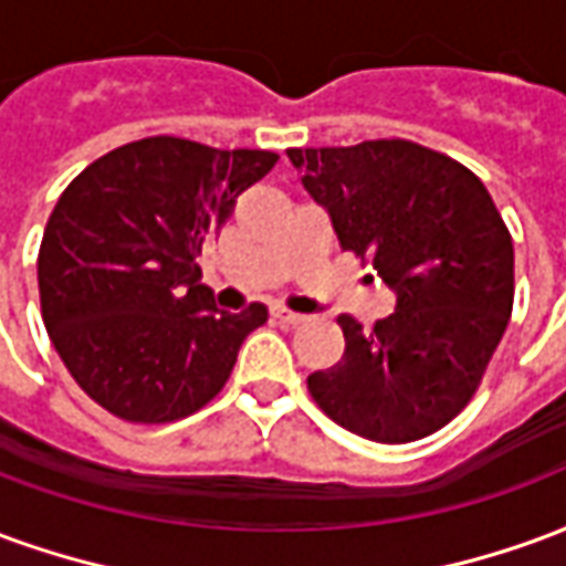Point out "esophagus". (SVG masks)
<instances>
[{"mask_svg": "<svg viewBox=\"0 0 566 566\" xmlns=\"http://www.w3.org/2000/svg\"><path fill=\"white\" fill-rule=\"evenodd\" d=\"M272 318L296 327V324H303V321H306V315H303V312H291V308H284V306H275L272 308Z\"/></svg>", "mask_w": 566, "mask_h": 566, "instance_id": "esophagus-1", "label": "esophagus"}]
</instances>
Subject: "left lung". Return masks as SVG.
I'll use <instances>...</instances> for the list:
<instances>
[{"label": "left lung", "instance_id": "obj_1", "mask_svg": "<svg viewBox=\"0 0 566 566\" xmlns=\"http://www.w3.org/2000/svg\"><path fill=\"white\" fill-rule=\"evenodd\" d=\"M343 251L394 291L364 331L343 315L345 355L308 376L327 416L373 442H412L470 403L512 312V235L485 185L406 139L287 148Z\"/></svg>", "mask_w": 566, "mask_h": 566}]
</instances>
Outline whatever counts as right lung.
<instances>
[{
	"mask_svg": "<svg viewBox=\"0 0 566 566\" xmlns=\"http://www.w3.org/2000/svg\"><path fill=\"white\" fill-rule=\"evenodd\" d=\"M275 163L272 150L150 136L108 150L56 199L39 251L44 327L112 416L178 421L227 385L266 306L221 312L197 258Z\"/></svg>",
	"mask_w": 566,
	"mask_h": 566,
	"instance_id": "add662e5",
	"label": "right lung"
}]
</instances>
